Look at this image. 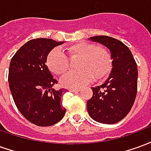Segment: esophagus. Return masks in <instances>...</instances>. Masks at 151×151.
<instances>
[{
    "label": "esophagus",
    "instance_id": "esophagus-1",
    "mask_svg": "<svg viewBox=\"0 0 151 151\" xmlns=\"http://www.w3.org/2000/svg\"><path fill=\"white\" fill-rule=\"evenodd\" d=\"M80 90H81V89H80V88H70V89H69V91H71V92H78V91H80Z\"/></svg>",
    "mask_w": 151,
    "mask_h": 151
}]
</instances>
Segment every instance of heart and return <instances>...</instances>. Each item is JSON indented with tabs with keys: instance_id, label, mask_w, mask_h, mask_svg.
I'll list each match as a JSON object with an SVG mask.
<instances>
[{
	"instance_id": "obj_1",
	"label": "heart",
	"mask_w": 151,
	"mask_h": 151,
	"mask_svg": "<svg viewBox=\"0 0 151 151\" xmlns=\"http://www.w3.org/2000/svg\"><path fill=\"white\" fill-rule=\"evenodd\" d=\"M70 58H80L78 64L79 70L69 71L63 76L60 82L69 88H76L91 81L101 80L108 75L111 68V56L107 48L94 43L80 42L69 47ZM47 64L55 74L62 75L69 69L68 56L60 48L51 51Z\"/></svg>"
}]
</instances>
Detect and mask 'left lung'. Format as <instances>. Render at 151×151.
Returning <instances> with one entry per match:
<instances>
[{"mask_svg": "<svg viewBox=\"0 0 151 151\" xmlns=\"http://www.w3.org/2000/svg\"><path fill=\"white\" fill-rule=\"evenodd\" d=\"M107 47L111 61V73L104 84L91 87L93 96L87 101V111L93 120L115 124L124 119L133 107L137 91V66L129 48L114 38L91 37Z\"/></svg>", "mask_w": 151, "mask_h": 151, "instance_id": "obj_1", "label": "left lung"}]
</instances>
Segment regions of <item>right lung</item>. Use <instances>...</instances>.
I'll return each instance as SVG.
<instances>
[{
    "label": "right lung",
    "instance_id": "right-lung-1",
    "mask_svg": "<svg viewBox=\"0 0 151 151\" xmlns=\"http://www.w3.org/2000/svg\"><path fill=\"white\" fill-rule=\"evenodd\" d=\"M63 43L46 38L31 40L18 50L9 64V86L15 104L38 126L53 125L65 114L60 98L67 90L52 88L57 81L46 65L50 52Z\"/></svg>",
    "mask_w": 151,
    "mask_h": 151
}]
</instances>
